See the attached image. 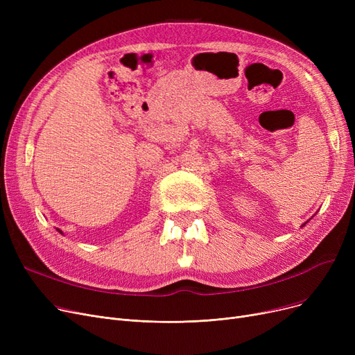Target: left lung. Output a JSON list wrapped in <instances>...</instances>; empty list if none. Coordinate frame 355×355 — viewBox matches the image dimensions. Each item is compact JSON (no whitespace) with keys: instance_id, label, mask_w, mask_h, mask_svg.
<instances>
[{"instance_id":"8db88e82","label":"left lung","mask_w":355,"mask_h":355,"mask_svg":"<svg viewBox=\"0 0 355 355\" xmlns=\"http://www.w3.org/2000/svg\"><path fill=\"white\" fill-rule=\"evenodd\" d=\"M305 225H306V223H305ZM305 225H302V227H304V226H305Z\"/></svg>"}]
</instances>
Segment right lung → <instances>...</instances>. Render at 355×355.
<instances>
[{"label": "right lung", "instance_id": "add662e5", "mask_svg": "<svg viewBox=\"0 0 355 355\" xmlns=\"http://www.w3.org/2000/svg\"><path fill=\"white\" fill-rule=\"evenodd\" d=\"M55 230H58V232H59V233H62V234H63V232H62V230H60V229H55Z\"/></svg>", "mask_w": 355, "mask_h": 355}]
</instances>
